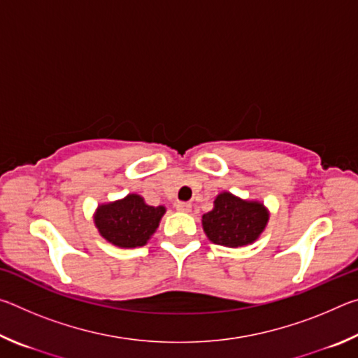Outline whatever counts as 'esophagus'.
Listing matches in <instances>:
<instances>
[{
    "label": "esophagus",
    "instance_id": "esophagus-1",
    "mask_svg": "<svg viewBox=\"0 0 358 358\" xmlns=\"http://www.w3.org/2000/svg\"><path fill=\"white\" fill-rule=\"evenodd\" d=\"M175 208H177L178 211H181V213H187V211H191V203L177 202V203H175Z\"/></svg>",
    "mask_w": 358,
    "mask_h": 358
}]
</instances>
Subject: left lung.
<instances>
[{
  "instance_id": "1",
  "label": "left lung",
  "mask_w": 358,
  "mask_h": 358,
  "mask_svg": "<svg viewBox=\"0 0 358 358\" xmlns=\"http://www.w3.org/2000/svg\"><path fill=\"white\" fill-rule=\"evenodd\" d=\"M268 220L270 211L260 201H248L222 191L215 197L213 208L202 216V227L211 243L240 248L252 245Z\"/></svg>"
}]
</instances>
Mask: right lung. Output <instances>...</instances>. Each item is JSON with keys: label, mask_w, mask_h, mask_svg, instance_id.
<instances>
[{"label": "right lung", "mask_w": 358, "mask_h": 358, "mask_svg": "<svg viewBox=\"0 0 358 358\" xmlns=\"http://www.w3.org/2000/svg\"><path fill=\"white\" fill-rule=\"evenodd\" d=\"M166 213L164 205L153 207L138 194L101 203L93 215L102 238L118 248H141L148 243Z\"/></svg>", "instance_id": "add662e5"}]
</instances>
